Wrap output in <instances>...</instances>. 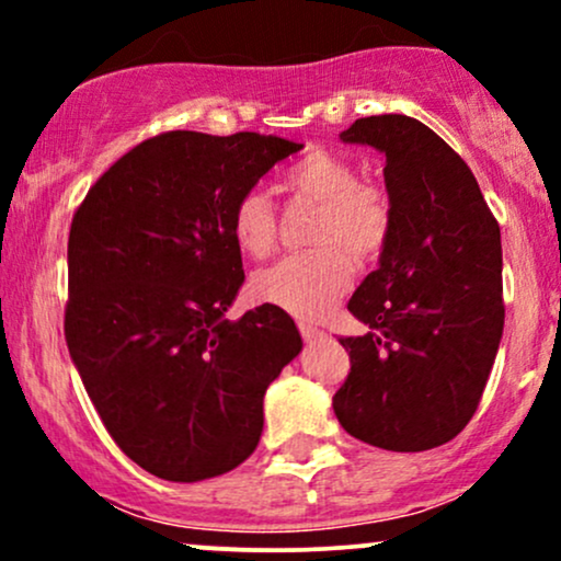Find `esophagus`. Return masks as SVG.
<instances>
[{
    "instance_id": "obj_1",
    "label": "esophagus",
    "mask_w": 561,
    "mask_h": 561,
    "mask_svg": "<svg viewBox=\"0 0 561 561\" xmlns=\"http://www.w3.org/2000/svg\"><path fill=\"white\" fill-rule=\"evenodd\" d=\"M300 334H302V340H306V343H313V340L324 337V332L317 330V327H311V324H300Z\"/></svg>"
}]
</instances>
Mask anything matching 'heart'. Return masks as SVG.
Here are the masks:
<instances>
[{
	"mask_svg": "<svg viewBox=\"0 0 561 561\" xmlns=\"http://www.w3.org/2000/svg\"><path fill=\"white\" fill-rule=\"evenodd\" d=\"M295 195L317 199V250L261 268L250 287L261 302L298 319H321L351 287L356 261L375 259L390 237L392 210L385 190L362 182L351 160L317 150L287 173ZM231 237L250 259H266L276 244V214L266 192L248 190L231 208Z\"/></svg>",
	"mask_w": 561,
	"mask_h": 561,
	"instance_id": "b5f03b06",
	"label": "heart"
}]
</instances>
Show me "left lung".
Returning a JSON list of instances; mask_svg holds the SVG:
<instances>
[{"label": "left lung", "mask_w": 561, "mask_h": 561, "mask_svg": "<svg viewBox=\"0 0 561 561\" xmlns=\"http://www.w3.org/2000/svg\"><path fill=\"white\" fill-rule=\"evenodd\" d=\"M340 139L385 156L392 224L347 302L369 330L340 337L351 375L334 416L369 446L437 448L472 420L504 334L501 229L469 165L422 121L369 115Z\"/></svg>", "instance_id": "left-lung-1"}]
</instances>
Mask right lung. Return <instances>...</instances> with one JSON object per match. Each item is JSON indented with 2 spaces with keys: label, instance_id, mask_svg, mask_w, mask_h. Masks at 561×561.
I'll list each match as a JSON object with an SVG mask.
<instances>
[{
  "label": "right lung",
  "instance_id": "right-lung-1",
  "mask_svg": "<svg viewBox=\"0 0 561 561\" xmlns=\"http://www.w3.org/2000/svg\"><path fill=\"white\" fill-rule=\"evenodd\" d=\"M302 145L240 131H169L96 179L68 237L66 340L118 448L171 482L240 467L263 433V396L300 353L295 321H240L231 208Z\"/></svg>",
  "mask_w": 561,
  "mask_h": 561
}]
</instances>
